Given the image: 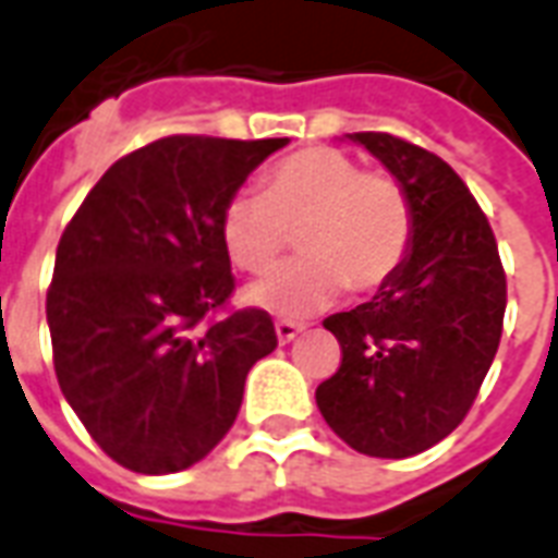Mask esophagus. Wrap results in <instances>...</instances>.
Here are the masks:
<instances>
[{
    "mask_svg": "<svg viewBox=\"0 0 558 558\" xmlns=\"http://www.w3.org/2000/svg\"><path fill=\"white\" fill-rule=\"evenodd\" d=\"M304 331V325H299V322H287L280 319L278 325H275V333H278V342H292L299 333Z\"/></svg>",
    "mask_w": 558,
    "mask_h": 558,
    "instance_id": "esophagus-1",
    "label": "esophagus"
}]
</instances>
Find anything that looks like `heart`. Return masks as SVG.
<instances>
[{
  "label": "heart",
  "instance_id": "b5f03b06",
  "mask_svg": "<svg viewBox=\"0 0 558 558\" xmlns=\"http://www.w3.org/2000/svg\"><path fill=\"white\" fill-rule=\"evenodd\" d=\"M304 259L247 290L254 307L280 316L325 311L352 283L375 292L396 278L414 245V206L405 185L337 147H304L242 189L221 209V242L233 266L266 275L299 230Z\"/></svg>",
  "mask_w": 558,
  "mask_h": 558
}]
</instances>
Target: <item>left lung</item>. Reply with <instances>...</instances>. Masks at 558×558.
I'll return each mask as SVG.
<instances>
[{"mask_svg":"<svg viewBox=\"0 0 558 558\" xmlns=\"http://www.w3.org/2000/svg\"><path fill=\"white\" fill-rule=\"evenodd\" d=\"M352 142L405 185L414 245L373 301L322 322L342 361L316 405L363 456L408 458L468 416L502 337L506 271L488 218L440 156L390 132Z\"/></svg>","mask_w":558,"mask_h":558,"instance_id":"obj_1","label":"left lung"}]
</instances>
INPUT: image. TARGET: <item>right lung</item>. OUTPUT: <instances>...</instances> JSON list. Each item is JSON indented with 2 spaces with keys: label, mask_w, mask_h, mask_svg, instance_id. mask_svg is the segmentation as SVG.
<instances>
[{
  "label": "right lung",
  "mask_w": 558,
  "mask_h": 558,
  "mask_svg": "<svg viewBox=\"0 0 558 558\" xmlns=\"http://www.w3.org/2000/svg\"><path fill=\"white\" fill-rule=\"evenodd\" d=\"M287 142L159 138L111 165L64 227L47 290L52 363L121 468L162 476L209 456L236 420L247 369L275 352L266 311L227 313L236 280L221 209Z\"/></svg>",
  "instance_id": "obj_1"
}]
</instances>
